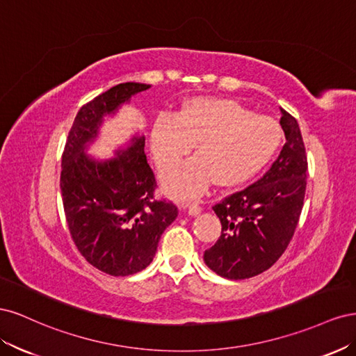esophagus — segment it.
<instances>
[{
    "mask_svg": "<svg viewBox=\"0 0 356 356\" xmlns=\"http://www.w3.org/2000/svg\"><path fill=\"white\" fill-rule=\"evenodd\" d=\"M187 208V212L188 215H191V217H196V215H199L202 212V208L199 207L197 203H191V204H184V209Z\"/></svg>",
    "mask_w": 356,
    "mask_h": 356,
    "instance_id": "34e87169",
    "label": "esophagus"
}]
</instances>
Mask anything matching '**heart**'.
I'll use <instances>...</instances> for the list:
<instances>
[{"mask_svg":"<svg viewBox=\"0 0 356 356\" xmlns=\"http://www.w3.org/2000/svg\"><path fill=\"white\" fill-rule=\"evenodd\" d=\"M272 117L254 114L232 99L195 98L177 115L161 113L152 129V153L159 169L175 166L195 144L196 156L161 175V186L177 199L203 195L215 179L238 186L260 172L281 144Z\"/></svg>","mask_w":356,"mask_h":356,"instance_id":"b5f03b06","label":"heart"}]
</instances>
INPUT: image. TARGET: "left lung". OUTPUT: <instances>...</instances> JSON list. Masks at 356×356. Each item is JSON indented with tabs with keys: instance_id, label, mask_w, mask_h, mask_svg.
I'll list each match as a JSON object with an SVG mask.
<instances>
[{
	"instance_id": "1",
	"label": "left lung",
	"mask_w": 356,
	"mask_h": 356,
	"mask_svg": "<svg viewBox=\"0 0 356 356\" xmlns=\"http://www.w3.org/2000/svg\"><path fill=\"white\" fill-rule=\"evenodd\" d=\"M281 114L286 143L272 168L212 208L222 230L203 260L222 277L238 281L266 272L284 254L298 224L307 157L297 120L282 108Z\"/></svg>"
}]
</instances>
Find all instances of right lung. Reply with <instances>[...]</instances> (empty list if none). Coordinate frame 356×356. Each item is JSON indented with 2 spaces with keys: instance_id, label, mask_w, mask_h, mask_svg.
Listing matches in <instances>:
<instances>
[{
  "instance_id": "add662e5",
  "label": "right lung",
  "mask_w": 356,
  "mask_h": 356,
  "mask_svg": "<svg viewBox=\"0 0 356 356\" xmlns=\"http://www.w3.org/2000/svg\"><path fill=\"white\" fill-rule=\"evenodd\" d=\"M149 88L122 83L83 105L62 156L60 191L71 238L86 260L111 276H129L149 266L161 233L178 215L174 203L154 199L144 135H132L111 159L88 154L105 118Z\"/></svg>"
}]
</instances>
